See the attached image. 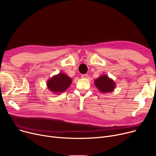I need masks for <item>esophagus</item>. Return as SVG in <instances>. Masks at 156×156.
<instances>
[{
	"instance_id": "1",
	"label": "esophagus",
	"mask_w": 156,
	"mask_h": 156,
	"mask_svg": "<svg viewBox=\"0 0 156 156\" xmlns=\"http://www.w3.org/2000/svg\"><path fill=\"white\" fill-rule=\"evenodd\" d=\"M88 76L87 75H86V74H84V75H81V78H87Z\"/></svg>"
}]
</instances>
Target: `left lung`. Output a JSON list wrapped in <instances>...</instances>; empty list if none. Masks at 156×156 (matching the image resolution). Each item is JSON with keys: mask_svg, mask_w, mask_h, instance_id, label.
<instances>
[{"mask_svg": "<svg viewBox=\"0 0 156 156\" xmlns=\"http://www.w3.org/2000/svg\"><path fill=\"white\" fill-rule=\"evenodd\" d=\"M94 84L99 90L103 93H110L114 91L116 83L108 75H102L94 81Z\"/></svg>", "mask_w": 156, "mask_h": 156, "instance_id": "left-lung-1", "label": "left lung"}]
</instances>
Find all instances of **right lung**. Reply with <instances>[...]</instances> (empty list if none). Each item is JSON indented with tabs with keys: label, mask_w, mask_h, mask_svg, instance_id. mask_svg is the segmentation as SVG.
Instances as JSON below:
<instances>
[{
	"label": "right lung",
	"mask_w": 156,
	"mask_h": 156,
	"mask_svg": "<svg viewBox=\"0 0 156 156\" xmlns=\"http://www.w3.org/2000/svg\"><path fill=\"white\" fill-rule=\"evenodd\" d=\"M72 83V79L64 73H59L48 79L47 82L48 89L55 94H59L66 91Z\"/></svg>",
	"instance_id": "add662e5"
}]
</instances>
